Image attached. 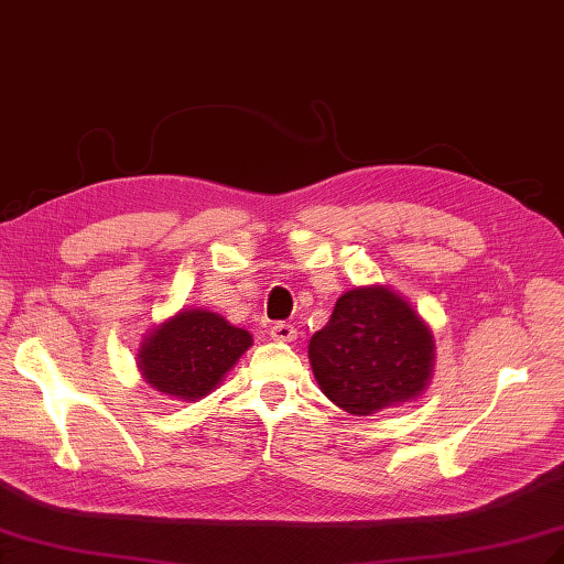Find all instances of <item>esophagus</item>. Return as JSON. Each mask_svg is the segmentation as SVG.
<instances>
[{"instance_id": "esophagus-1", "label": "esophagus", "mask_w": 564, "mask_h": 564, "mask_svg": "<svg viewBox=\"0 0 564 564\" xmlns=\"http://www.w3.org/2000/svg\"><path fill=\"white\" fill-rule=\"evenodd\" d=\"M269 334H271L273 340H279V343H293V340L297 338L295 326H293V324H285V322L273 324Z\"/></svg>"}]
</instances>
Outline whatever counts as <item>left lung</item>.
Returning a JSON list of instances; mask_svg holds the SVG:
<instances>
[{"label": "left lung", "instance_id": "1", "mask_svg": "<svg viewBox=\"0 0 564 564\" xmlns=\"http://www.w3.org/2000/svg\"><path fill=\"white\" fill-rule=\"evenodd\" d=\"M319 388L345 412L369 416L420 395L433 367V336L388 288L343 293L310 340Z\"/></svg>", "mask_w": 564, "mask_h": 564}]
</instances>
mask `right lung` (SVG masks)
<instances>
[{
  "mask_svg": "<svg viewBox=\"0 0 564 564\" xmlns=\"http://www.w3.org/2000/svg\"><path fill=\"white\" fill-rule=\"evenodd\" d=\"M252 345L248 330L230 326L224 316L187 310L154 328L142 343L140 369L159 393L199 400Z\"/></svg>",
  "mask_w": 564,
  "mask_h": 564,
  "instance_id": "add662e5",
  "label": "right lung"
}]
</instances>
